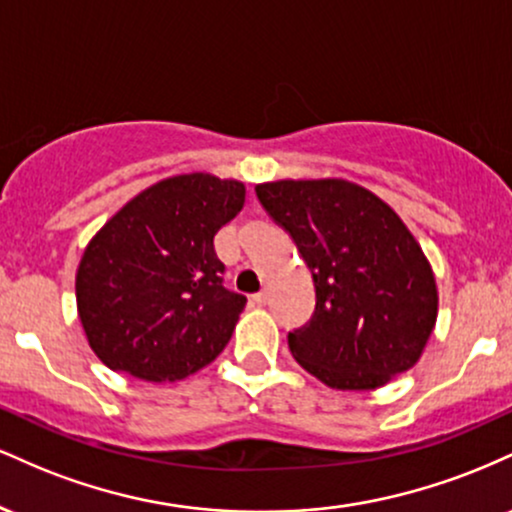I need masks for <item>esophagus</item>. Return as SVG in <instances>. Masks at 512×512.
Here are the masks:
<instances>
[{
  "instance_id": "1",
  "label": "esophagus",
  "mask_w": 512,
  "mask_h": 512,
  "mask_svg": "<svg viewBox=\"0 0 512 512\" xmlns=\"http://www.w3.org/2000/svg\"><path fill=\"white\" fill-rule=\"evenodd\" d=\"M252 301H255V305H267V301H269V293H267V291L255 293V296H252Z\"/></svg>"
}]
</instances>
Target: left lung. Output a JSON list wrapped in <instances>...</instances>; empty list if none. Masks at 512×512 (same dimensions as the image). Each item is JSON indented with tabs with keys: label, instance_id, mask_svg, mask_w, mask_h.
<instances>
[{
	"label": "left lung",
	"instance_id": "left-lung-1",
	"mask_svg": "<svg viewBox=\"0 0 512 512\" xmlns=\"http://www.w3.org/2000/svg\"><path fill=\"white\" fill-rule=\"evenodd\" d=\"M257 199L293 238L315 313L289 332L293 358L334 390H375L419 361L438 315L431 264L380 197L349 180H279Z\"/></svg>",
	"mask_w": 512,
	"mask_h": 512
}]
</instances>
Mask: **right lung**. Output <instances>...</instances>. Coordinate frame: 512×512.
<instances>
[{
	"instance_id": "obj_1",
	"label": "right lung",
	"mask_w": 512,
	"mask_h": 512,
	"mask_svg": "<svg viewBox=\"0 0 512 512\" xmlns=\"http://www.w3.org/2000/svg\"><path fill=\"white\" fill-rule=\"evenodd\" d=\"M243 204V182L175 175L93 236L76 272V308L105 366L161 383L221 354L248 298L223 286L214 236Z\"/></svg>"
}]
</instances>
